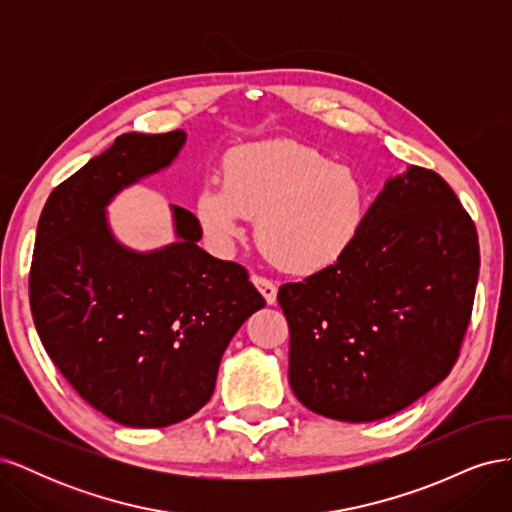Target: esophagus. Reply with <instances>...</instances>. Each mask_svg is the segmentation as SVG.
<instances>
[{"label": "esophagus", "instance_id": "1", "mask_svg": "<svg viewBox=\"0 0 512 512\" xmlns=\"http://www.w3.org/2000/svg\"><path fill=\"white\" fill-rule=\"evenodd\" d=\"M252 284L258 288V292L262 294V297H265V301L269 305H273L277 301V286L271 280H267V277L252 275Z\"/></svg>", "mask_w": 512, "mask_h": 512}]
</instances>
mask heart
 Masks as SVG:
<instances>
[{
    "mask_svg": "<svg viewBox=\"0 0 512 512\" xmlns=\"http://www.w3.org/2000/svg\"><path fill=\"white\" fill-rule=\"evenodd\" d=\"M224 185L196 198L207 237L226 250L256 220V241L277 269L309 275L342 258L363 226L367 190L350 166L297 141H262L232 149Z\"/></svg>",
    "mask_w": 512,
    "mask_h": 512,
    "instance_id": "heart-1",
    "label": "heart"
}]
</instances>
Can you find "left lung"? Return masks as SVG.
Instances as JSON below:
<instances>
[{
  "instance_id": "left-lung-1",
  "label": "left lung",
  "mask_w": 512,
  "mask_h": 512,
  "mask_svg": "<svg viewBox=\"0 0 512 512\" xmlns=\"http://www.w3.org/2000/svg\"><path fill=\"white\" fill-rule=\"evenodd\" d=\"M478 235L438 173L389 179L335 265L280 286L288 380L316 414L380 421L440 384L466 337Z\"/></svg>"
}]
</instances>
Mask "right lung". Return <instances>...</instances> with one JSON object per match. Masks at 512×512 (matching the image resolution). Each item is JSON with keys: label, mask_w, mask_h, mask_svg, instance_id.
<instances>
[{"label": "right lung", "mask_w": 512, "mask_h": 512, "mask_svg": "<svg viewBox=\"0 0 512 512\" xmlns=\"http://www.w3.org/2000/svg\"><path fill=\"white\" fill-rule=\"evenodd\" d=\"M185 132H128L59 183L42 209L29 305L51 361L87 404L128 427H168L213 395L232 335L265 299L245 267L198 247L196 215L173 207L179 241L138 254L104 207L177 158Z\"/></svg>", "instance_id": "add662e5"}]
</instances>
